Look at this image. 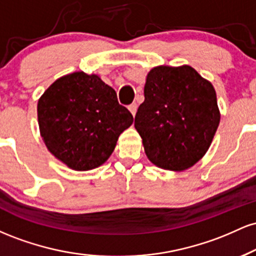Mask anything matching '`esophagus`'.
<instances>
[{
	"instance_id": "34e87169",
	"label": "esophagus",
	"mask_w": 256,
	"mask_h": 256,
	"mask_svg": "<svg viewBox=\"0 0 256 256\" xmlns=\"http://www.w3.org/2000/svg\"><path fill=\"white\" fill-rule=\"evenodd\" d=\"M128 110L131 112V114L132 116H136V112H137V104H130L128 106Z\"/></svg>"
}]
</instances>
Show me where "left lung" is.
I'll return each mask as SVG.
<instances>
[{
  "label": "left lung",
  "mask_w": 256,
  "mask_h": 256,
  "mask_svg": "<svg viewBox=\"0 0 256 256\" xmlns=\"http://www.w3.org/2000/svg\"><path fill=\"white\" fill-rule=\"evenodd\" d=\"M219 122L214 86L192 66L162 64L148 72L134 128L155 166L173 172L192 167L212 144Z\"/></svg>",
  "instance_id": "obj_1"
}]
</instances>
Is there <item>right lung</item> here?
Listing matches in <instances>:
<instances>
[{
    "mask_svg": "<svg viewBox=\"0 0 256 256\" xmlns=\"http://www.w3.org/2000/svg\"><path fill=\"white\" fill-rule=\"evenodd\" d=\"M37 116L48 150L74 171L104 165L120 134L134 122L113 88L83 71L62 76L44 91Z\"/></svg>",
    "mask_w": 256,
    "mask_h": 256,
    "instance_id": "obj_1",
    "label": "right lung"
}]
</instances>
